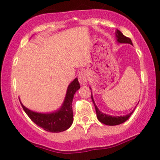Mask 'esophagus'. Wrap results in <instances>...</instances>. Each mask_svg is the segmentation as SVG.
Masks as SVG:
<instances>
[{
  "label": "esophagus",
  "instance_id": "obj_1",
  "mask_svg": "<svg viewBox=\"0 0 160 160\" xmlns=\"http://www.w3.org/2000/svg\"><path fill=\"white\" fill-rule=\"evenodd\" d=\"M78 80L81 85L87 84V82H88V73H87V72H85V71H82V72H80L78 76Z\"/></svg>",
  "mask_w": 160,
  "mask_h": 160
}]
</instances>
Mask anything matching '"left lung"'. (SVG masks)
<instances>
[{
	"label": "left lung",
	"instance_id": "left-lung-1",
	"mask_svg": "<svg viewBox=\"0 0 160 160\" xmlns=\"http://www.w3.org/2000/svg\"><path fill=\"white\" fill-rule=\"evenodd\" d=\"M115 34H116V39H117L118 42L128 43V44L132 45V40H131L129 38H128V37L125 36V35H124L119 30L117 29ZM91 99H92V101H93V104H94L95 110H96V113H97V118H98V119L101 122V123L104 124V125H120V124L124 123V122H126V121L129 118V117L132 115V114L134 111H132L130 114H127V115H123V116L108 115V114H104V113H102L99 110V109L98 108L97 105L95 104L94 101H93L92 92H91Z\"/></svg>",
	"mask_w": 160,
	"mask_h": 160
}]
</instances>
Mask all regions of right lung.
I'll use <instances>...</instances> for the list:
<instances>
[{
  "label": "right lung",
  "instance_id": "add662e5",
  "mask_svg": "<svg viewBox=\"0 0 160 160\" xmlns=\"http://www.w3.org/2000/svg\"><path fill=\"white\" fill-rule=\"evenodd\" d=\"M78 80L76 78L68 86L65 99L59 110L51 113H38L25 108L21 102L24 111L31 120L44 130L50 132H61L68 129L73 122L72 102L76 91L80 89Z\"/></svg>",
  "mask_w": 160,
  "mask_h": 160
}]
</instances>
